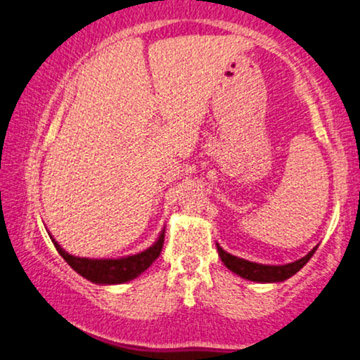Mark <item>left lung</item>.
Returning <instances> with one entry per match:
<instances>
[{
    "label": "left lung",
    "mask_w": 360,
    "mask_h": 360,
    "mask_svg": "<svg viewBox=\"0 0 360 360\" xmlns=\"http://www.w3.org/2000/svg\"><path fill=\"white\" fill-rule=\"evenodd\" d=\"M319 246H315V248H311L304 258L297 259V262L287 263V265H263V263L248 262V259L238 258L235 255H229L228 251H224L221 246L216 243V250H218L219 258H221V262L224 263V266H226L228 270H231L233 274L241 276V278L257 281V283H278V281L288 280L290 276H293L297 271H300L302 268L307 265V262L314 257L315 250Z\"/></svg>",
    "instance_id": "left-lung-1"
}]
</instances>
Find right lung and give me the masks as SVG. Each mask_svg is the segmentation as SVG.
<instances>
[{
  "mask_svg": "<svg viewBox=\"0 0 360 360\" xmlns=\"http://www.w3.org/2000/svg\"><path fill=\"white\" fill-rule=\"evenodd\" d=\"M53 241L56 251L62 255L65 262L70 265L77 274L84 276L89 281L97 285H119L127 283L153 265L155 258L161 255L164 243V229L159 233L158 240L154 241L149 248L141 251V253L129 255V257L120 258H82L73 257V255L65 251L62 246L55 241L53 236H50Z\"/></svg>",
  "mask_w": 360,
  "mask_h": 360,
  "instance_id": "add662e5",
  "label": "right lung"
}]
</instances>
